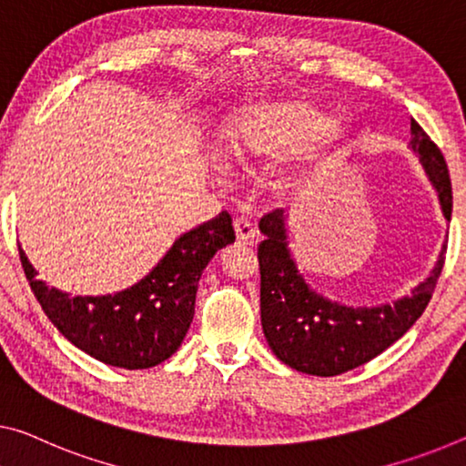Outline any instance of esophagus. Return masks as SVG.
<instances>
[{"mask_svg": "<svg viewBox=\"0 0 466 466\" xmlns=\"http://www.w3.org/2000/svg\"><path fill=\"white\" fill-rule=\"evenodd\" d=\"M233 227H235V235H238V241L239 243H243V246H246V243H254V239H256V227L249 223L248 218H238L233 223Z\"/></svg>", "mask_w": 466, "mask_h": 466, "instance_id": "1", "label": "esophagus"}]
</instances>
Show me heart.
Returning a JSON list of instances; mask_svg holds the SVG:
<instances>
[{
	"instance_id": "1",
	"label": "heart",
	"mask_w": 466,
	"mask_h": 466,
	"mask_svg": "<svg viewBox=\"0 0 466 466\" xmlns=\"http://www.w3.org/2000/svg\"><path fill=\"white\" fill-rule=\"evenodd\" d=\"M327 114L302 99L260 104L246 110L225 131L223 152L239 167L277 162L327 135Z\"/></svg>"
}]
</instances>
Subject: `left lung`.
Returning <instances> with one entry per match:
<instances>
[{
  "label": "left lung",
  "mask_w": 466,
  "mask_h": 466,
  "mask_svg": "<svg viewBox=\"0 0 466 466\" xmlns=\"http://www.w3.org/2000/svg\"><path fill=\"white\" fill-rule=\"evenodd\" d=\"M410 135L412 152L419 154L429 181L438 189L443 217L450 220L452 185L443 154L417 120H410ZM258 227L264 235L258 246L264 338L279 360L317 377H335L360 367L402 338L425 312L446 258L443 243L431 275L412 289V296L391 306L350 308L312 291L298 273L288 248L283 210L262 217Z\"/></svg>",
  "instance_id": "1"
}]
</instances>
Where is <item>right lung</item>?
I'll return each instance as SVG.
<instances>
[{
	"instance_id": "add662e5",
	"label": "right lung",
	"mask_w": 466,
	"mask_h": 466,
	"mask_svg": "<svg viewBox=\"0 0 466 466\" xmlns=\"http://www.w3.org/2000/svg\"><path fill=\"white\" fill-rule=\"evenodd\" d=\"M231 217L199 225L178 238L152 273L114 296H75L37 281L18 246L20 262L43 312L54 327L96 360L118 369H152L173 356L196 312L199 277L218 249L231 246Z\"/></svg>"
}]
</instances>
